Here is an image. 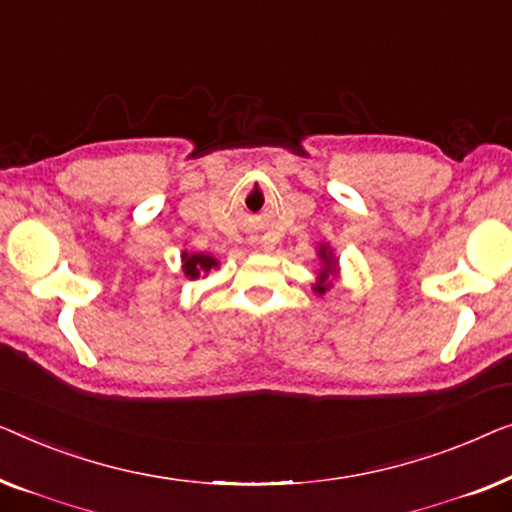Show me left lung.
Wrapping results in <instances>:
<instances>
[{
	"mask_svg": "<svg viewBox=\"0 0 512 512\" xmlns=\"http://www.w3.org/2000/svg\"><path fill=\"white\" fill-rule=\"evenodd\" d=\"M315 250H318L320 271H318V278H315L313 292L315 294H325L327 290L334 287V280L341 278V264H338V257L334 255V250L329 248V243H320V246Z\"/></svg>",
	"mask_w": 512,
	"mask_h": 512,
	"instance_id": "8db88e82",
	"label": "left lung"
}]
</instances>
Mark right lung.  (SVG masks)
<instances>
[{"mask_svg":"<svg viewBox=\"0 0 512 512\" xmlns=\"http://www.w3.org/2000/svg\"><path fill=\"white\" fill-rule=\"evenodd\" d=\"M218 266H220V259H215L213 255L187 253V250H183L181 253V269H183L187 280L206 278L208 273H211L213 269H218Z\"/></svg>","mask_w":512,"mask_h":512,"instance_id":"1","label":"right lung"}]
</instances>
